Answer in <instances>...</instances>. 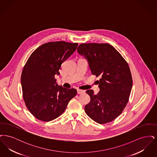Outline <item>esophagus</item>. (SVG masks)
Instances as JSON below:
<instances>
[{"label": "esophagus", "mask_w": 157, "mask_h": 157, "mask_svg": "<svg viewBox=\"0 0 157 157\" xmlns=\"http://www.w3.org/2000/svg\"><path fill=\"white\" fill-rule=\"evenodd\" d=\"M77 92L78 94H84L85 92V90H77Z\"/></svg>", "instance_id": "34e87169"}]
</instances>
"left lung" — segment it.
<instances>
[{"instance_id": "1", "label": "left lung", "mask_w": 157, "mask_h": 157, "mask_svg": "<svg viewBox=\"0 0 157 157\" xmlns=\"http://www.w3.org/2000/svg\"><path fill=\"white\" fill-rule=\"evenodd\" d=\"M78 53L87 60L92 75L99 76V92L86 90L90 97L85 111L92 120L102 124L117 118L129 100L132 78L125 60L108 44H82Z\"/></svg>"}]
</instances>
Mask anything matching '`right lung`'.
<instances>
[{"instance_id":"add662e5","label":"right lung","mask_w":157,"mask_h":157,"mask_svg":"<svg viewBox=\"0 0 157 157\" xmlns=\"http://www.w3.org/2000/svg\"><path fill=\"white\" fill-rule=\"evenodd\" d=\"M78 44L63 41L40 46L31 54L21 75L23 97L28 110L38 120L51 121L61 115L75 89L59 86L55 79L62 64L73 54Z\"/></svg>"}]
</instances>
